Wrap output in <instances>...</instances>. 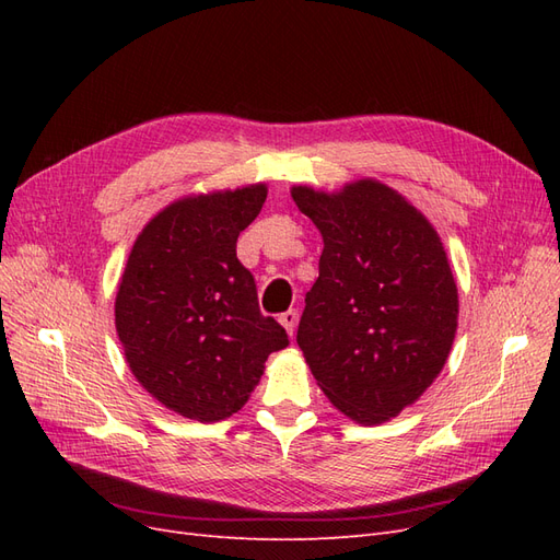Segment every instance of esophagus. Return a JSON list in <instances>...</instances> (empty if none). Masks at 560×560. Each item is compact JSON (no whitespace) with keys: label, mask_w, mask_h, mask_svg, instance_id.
I'll use <instances>...</instances> for the list:
<instances>
[{"label":"esophagus","mask_w":560,"mask_h":560,"mask_svg":"<svg viewBox=\"0 0 560 560\" xmlns=\"http://www.w3.org/2000/svg\"><path fill=\"white\" fill-rule=\"evenodd\" d=\"M278 319H280V325L287 329V334L294 336V331H296V322H299V311H296V308L287 311V313H282Z\"/></svg>","instance_id":"esophagus-1"}]
</instances>
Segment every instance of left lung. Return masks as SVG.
<instances>
[{"mask_svg":"<svg viewBox=\"0 0 560 560\" xmlns=\"http://www.w3.org/2000/svg\"><path fill=\"white\" fill-rule=\"evenodd\" d=\"M292 198L325 241L296 343L336 409L378 425L446 364L457 329L446 249L425 214L376 179L336 194L292 186Z\"/></svg>","mask_w":560,"mask_h":560,"instance_id":"1","label":"left lung"}]
</instances>
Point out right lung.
Masks as SVG:
<instances>
[{
	"label": "right lung",
	"mask_w": 560,
	"mask_h": 560,
	"mask_svg": "<svg viewBox=\"0 0 560 560\" xmlns=\"http://www.w3.org/2000/svg\"><path fill=\"white\" fill-rule=\"evenodd\" d=\"M266 194V184H249L175 200L142 229L118 282L116 331L132 376L184 418L241 411L268 354L290 346L235 257Z\"/></svg>",
	"instance_id": "1"
}]
</instances>
